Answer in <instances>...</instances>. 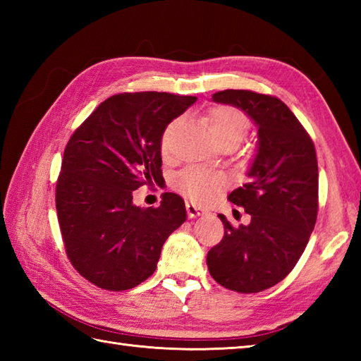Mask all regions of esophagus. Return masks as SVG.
<instances>
[{"mask_svg": "<svg viewBox=\"0 0 361 361\" xmlns=\"http://www.w3.org/2000/svg\"><path fill=\"white\" fill-rule=\"evenodd\" d=\"M186 209H188V216L190 219H195L198 216H203V214L206 212L203 208H200V206H197L194 203H186Z\"/></svg>", "mask_w": 361, "mask_h": 361, "instance_id": "1", "label": "esophagus"}]
</instances>
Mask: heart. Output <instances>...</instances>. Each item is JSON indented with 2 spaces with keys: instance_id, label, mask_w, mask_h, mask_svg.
Masks as SVG:
<instances>
[{
  "instance_id": "b5f03b06",
  "label": "heart",
  "mask_w": 361,
  "mask_h": 361,
  "mask_svg": "<svg viewBox=\"0 0 361 361\" xmlns=\"http://www.w3.org/2000/svg\"><path fill=\"white\" fill-rule=\"evenodd\" d=\"M178 121H172L164 130L161 137V152L167 155L171 152L172 136ZM206 126L212 133L214 140L217 142L221 141H235L239 144L248 130V118L245 113L231 105H219L209 110L206 116ZM225 181L219 173L204 171L200 167H188L176 176L175 186L178 188L190 200L206 202L216 195L224 188Z\"/></svg>"
}]
</instances>
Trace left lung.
<instances>
[{"mask_svg": "<svg viewBox=\"0 0 361 361\" xmlns=\"http://www.w3.org/2000/svg\"><path fill=\"white\" fill-rule=\"evenodd\" d=\"M234 105L257 126V153L250 180L228 200L250 214V225L234 228L224 214L225 235L206 257L211 276L239 293H257L281 282L301 257L318 214L315 145L281 99L250 90L212 94Z\"/></svg>", "mask_w": 361, "mask_h": 361, "instance_id": "8db88e82", "label": "left lung"}]
</instances>
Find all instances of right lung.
I'll list each match as a JSON object with an SVG mask.
<instances>
[{
    "label": "right lung",
    "instance_id": "add662e5",
    "mask_svg": "<svg viewBox=\"0 0 361 361\" xmlns=\"http://www.w3.org/2000/svg\"><path fill=\"white\" fill-rule=\"evenodd\" d=\"M195 101L157 91L114 94L68 141L56 186L59 225L68 259L99 288L140 286L185 224L180 195L166 192L158 208H141L133 190L163 180L161 137Z\"/></svg>",
    "mask_w": 361,
    "mask_h": 361
}]
</instances>
